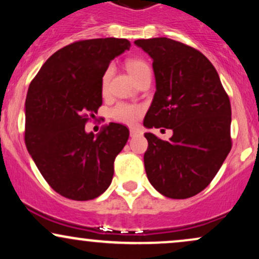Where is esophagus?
I'll return each mask as SVG.
<instances>
[{
	"instance_id": "34e87169",
	"label": "esophagus",
	"mask_w": 259,
	"mask_h": 259,
	"mask_svg": "<svg viewBox=\"0 0 259 259\" xmlns=\"http://www.w3.org/2000/svg\"><path fill=\"white\" fill-rule=\"evenodd\" d=\"M141 134H142L141 130L136 129V127H132V129H130V136H132V138H134V136L141 135Z\"/></svg>"
}]
</instances>
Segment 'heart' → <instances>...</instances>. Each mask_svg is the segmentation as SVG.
<instances>
[{"label": "heart", "mask_w": 259, "mask_h": 259, "mask_svg": "<svg viewBox=\"0 0 259 259\" xmlns=\"http://www.w3.org/2000/svg\"><path fill=\"white\" fill-rule=\"evenodd\" d=\"M126 69L129 70V73L132 74V76L135 79V81L138 82L140 79L144 78L146 74L151 73L150 65L147 64L146 61H144L142 58H129L125 62ZM113 74V67L108 65L106 68L105 72L102 73L101 76V90L103 94L108 89L109 81H111ZM142 114V107L136 106V105H129V103H119L112 108L111 111V117L115 121H119V123L127 124V125H132L139 119L140 115Z\"/></svg>", "instance_id": "obj_1"}]
</instances>
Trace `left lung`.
<instances>
[{
    "instance_id": "8db88e82",
    "label": "left lung",
    "mask_w": 259,
    "mask_h": 259,
    "mask_svg": "<svg viewBox=\"0 0 259 259\" xmlns=\"http://www.w3.org/2000/svg\"><path fill=\"white\" fill-rule=\"evenodd\" d=\"M135 44L153 59L156 76L144 125L173 130L168 141L145 133L147 178L165 197H192L209 185L231 150L230 100L198 50L167 37Z\"/></svg>"
}]
</instances>
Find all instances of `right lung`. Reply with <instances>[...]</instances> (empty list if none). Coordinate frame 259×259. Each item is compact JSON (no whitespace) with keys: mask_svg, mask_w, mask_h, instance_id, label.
Wrapping results in <instances>:
<instances>
[{"mask_svg":"<svg viewBox=\"0 0 259 259\" xmlns=\"http://www.w3.org/2000/svg\"><path fill=\"white\" fill-rule=\"evenodd\" d=\"M129 47L126 38L75 41L53 53L29 85L26 148L44 179L65 198L94 200L111 185L129 130L111 123L95 136L85 124L102 105V73Z\"/></svg>","mask_w":259,"mask_h":259,"instance_id":"add662e5","label":"right lung"}]
</instances>
